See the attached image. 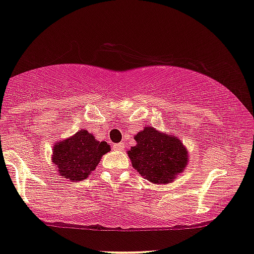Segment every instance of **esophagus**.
<instances>
[{"instance_id": "obj_1", "label": "esophagus", "mask_w": 254, "mask_h": 254, "mask_svg": "<svg viewBox=\"0 0 254 254\" xmlns=\"http://www.w3.org/2000/svg\"><path fill=\"white\" fill-rule=\"evenodd\" d=\"M113 149H115V151H122L124 149V145L122 143H114L113 145Z\"/></svg>"}]
</instances>
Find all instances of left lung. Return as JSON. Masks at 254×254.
<instances>
[{
    "instance_id": "obj_1",
    "label": "left lung",
    "mask_w": 254,
    "mask_h": 254,
    "mask_svg": "<svg viewBox=\"0 0 254 254\" xmlns=\"http://www.w3.org/2000/svg\"><path fill=\"white\" fill-rule=\"evenodd\" d=\"M136 145L127 154L143 179L153 184H171L189 164V152L178 136L143 127L134 135Z\"/></svg>"
}]
</instances>
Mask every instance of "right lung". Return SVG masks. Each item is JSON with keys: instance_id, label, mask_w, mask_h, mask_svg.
<instances>
[{"instance_id": "1", "label": "right lung", "mask_w": 254, "mask_h": 254, "mask_svg": "<svg viewBox=\"0 0 254 254\" xmlns=\"http://www.w3.org/2000/svg\"><path fill=\"white\" fill-rule=\"evenodd\" d=\"M111 151L106 141H98L88 130L81 129L67 139L54 143L52 162L64 179L77 183L89 177L102 155Z\"/></svg>"}]
</instances>
